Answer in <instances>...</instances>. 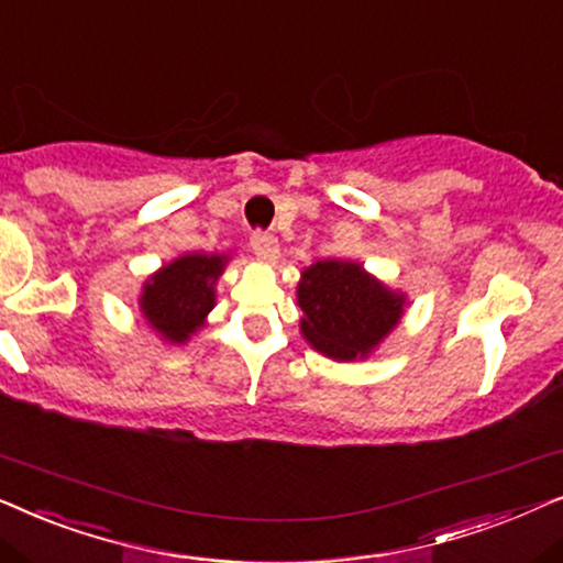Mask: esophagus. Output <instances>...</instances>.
<instances>
[{
	"label": "esophagus",
	"mask_w": 563,
	"mask_h": 563,
	"mask_svg": "<svg viewBox=\"0 0 563 563\" xmlns=\"http://www.w3.org/2000/svg\"><path fill=\"white\" fill-rule=\"evenodd\" d=\"M250 244H252V252L262 260H275L277 252H280V250H277V239L273 234H267V231H262V229L252 231Z\"/></svg>",
	"instance_id": "esophagus-1"
}]
</instances>
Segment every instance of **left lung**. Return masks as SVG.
Segmentation results:
<instances>
[{"label": "left lung", "mask_w": 563, "mask_h": 563, "mask_svg": "<svg viewBox=\"0 0 563 563\" xmlns=\"http://www.w3.org/2000/svg\"><path fill=\"white\" fill-rule=\"evenodd\" d=\"M298 306L306 340L329 357L352 360L371 352L399 324L404 298L355 262L324 260L303 273Z\"/></svg>", "instance_id": "left-lung-1"}]
</instances>
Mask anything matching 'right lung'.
Wrapping results in <instances>:
<instances>
[{
    "mask_svg": "<svg viewBox=\"0 0 563 563\" xmlns=\"http://www.w3.org/2000/svg\"><path fill=\"white\" fill-rule=\"evenodd\" d=\"M227 257L187 254L156 273L144 286L141 309L156 332L169 342H185L213 309V286Z\"/></svg>",
    "mask_w": 563,
    "mask_h": 563,
    "instance_id": "right-lung-1",
    "label": "right lung"
}]
</instances>
